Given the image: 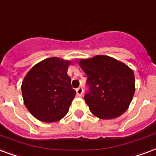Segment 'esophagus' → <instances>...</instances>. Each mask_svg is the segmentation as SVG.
Listing matches in <instances>:
<instances>
[{
	"mask_svg": "<svg viewBox=\"0 0 156 156\" xmlns=\"http://www.w3.org/2000/svg\"><path fill=\"white\" fill-rule=\"evenodd\" d=\"M83 94V89L82 87H79L76 89V94L78 96H81Z\"/></svg>",
	"mask_w": 156,
	"mask_h": 156,
	"instance_id": "esophagus-1",
	"label": "esophagus"
}]
</instances>
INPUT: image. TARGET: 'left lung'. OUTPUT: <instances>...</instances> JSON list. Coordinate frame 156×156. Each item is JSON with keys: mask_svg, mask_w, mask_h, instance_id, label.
Returning <instances> with one entry per match:
<instances>
[{"mask_svg": "<svg viewBox=\"0 0 156 156\" xmlns=\"http://www.w3.org/2000/svg\"><path fill=\"white\" fill-rule=\"evenodd\" d=\"M87 76L85 103L94 115L112 119L127 109L135 93V76L124 63L108 56L80 60Z\"/></svg>", "mask_w": 156, "mask_h": 156, "instance_id": "left-lung-1", "label": "left lung"}]
</instances>
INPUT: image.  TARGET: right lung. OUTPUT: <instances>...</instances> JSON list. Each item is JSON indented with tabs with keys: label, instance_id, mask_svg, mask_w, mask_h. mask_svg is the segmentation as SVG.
<instances>
[{
	"label": "right lung",
	"instance_id": "1",
	"mask_svg": "<svg viewBox=\"0 0 156 156\" xmlns=\"http://www.w3.org/2000/svg\"><path fill=\"white\" fill-rule=\"evenodd\" d=\"M70 62L58 57L42 61L28 72L21 85L25 107L39 121L52 122L68 113L76 93L67 75Z\"/></svg>",
	"mask_w": 156,
	"mask_h": 156
}]
</instances>
